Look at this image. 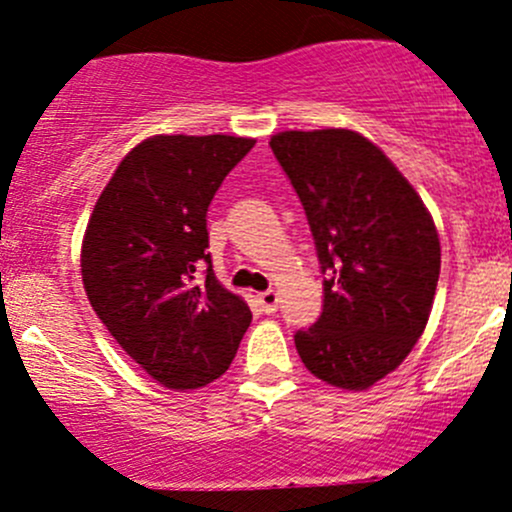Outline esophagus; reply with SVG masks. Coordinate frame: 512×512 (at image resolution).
<instances>
[{"instance_id": "1", "label": "esophagus", "mask_w": 512, "mask_h": 512, "mask_svg": "<svg viewBox=\"0 0 512 512\" xmlns=\"http://www.w3.org/2000/svg\"><path fill=\"white\" fill-rule=\"evenodd\" d=\"M277 302H280V297H277L275 289H267V292L257 294V304H260L262 312H265V314H275L277 312Z\"/></svg>"}]
</instances>
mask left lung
<instances>
[{
  "mask_svg": "<svg viewBox=\"0 0 512 512\" xmlns=\"http://www.w3.org/2000/svg\"><path fill=\"white\" fill-rule=\"evenodd\" d=\"M312 227L324 277L317 324L294 334L317 379L371 389L409 356L431 317L441 242L414 185L349 128L270 138Z\"/></svg>",
  "mask_w": 512,
  "mask_h": 512,
  "instance_id": "obj_1",
  "label": "left lung"
}]
</instances>
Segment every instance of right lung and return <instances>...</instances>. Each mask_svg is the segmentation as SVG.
<instances>
[{
	"mask_svg": "<svg viewBox=\"0 0 512 512\" xmlns=\"http://www.w3.org/2000/svg\"><path fill=\"white\" fill-rule=\"evenodd\" d=\"M252 146L225 133L146 138L118 163L86 225V297L123 352L168 389L223 376L252 322L205 252L210 200Z\"/></svg>",
	"mask_w": 512,
	"mask_h": 512,
	"instance_id": "right-lung-1",
	"label": "right lung"
}]
</instances>
